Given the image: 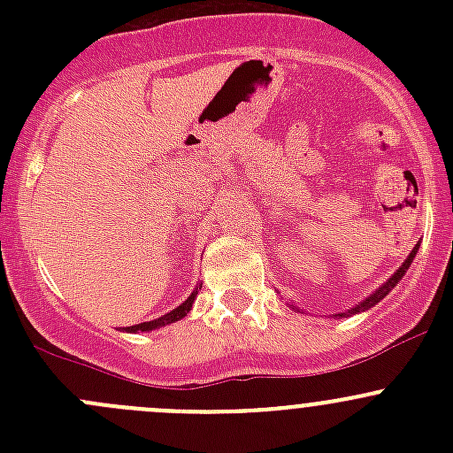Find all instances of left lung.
I'll use <instances>...</instances> for the list:
<instances>
[{
    "label": "left lung",
    "mask_w": 453,
    "mask_h": 453,
    "mask_svg": "<svg viewBox=\"0 0 453 453\" xmlns=\"http://www.w3.org/2000/svg\"><path fill=\"white\" fill-rule=\"evenodd\" d=\"M417 252H418V245H417V248L412 250V252L408 254V258L403 260V265H401V267L396 269V272L392 273V276L388 278V280L383 282L381 287H377V289H374L372 294L368 296V298H364L362 303H357V304H355L353 309H349V311L335 313V315H333V318H337V319H340V318H350V315H355V313H362V311H368V309H372L374 304H377V303H381V300L386 298V296L390 294V291L395 289L396 285H399V280H401V278H403V273L408 272V269H410V265H412V260H414V256H417ZM289 307H291V309H298V307H294V304H289ZM298 311H300V309H298Z\"/></svg>",
    "instance_id": "8db88e82"
}]
</instances>
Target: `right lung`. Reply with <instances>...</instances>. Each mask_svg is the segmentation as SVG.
Returning <instances> with one entry per match:
<instances>
[{"mask_svg": "<svg viewBox=\"0 0 453 453\" xmlns=\"http://www.w3.org/2000/svg\"><path fill=\"white\" fill-rule=\"evenodd\" d=\"M199 289H201V285H197L193 289V294L188 296V298L184 300V303L180 304V307L177 309H173V311H168V313H164L162 318H157V319H150V322H140V324H134V326H125V331L127 333H144V331H155V328H159V326H166V324H173V322H177V319H181V318H186V315L190 313V309H193V303H195V298H197V294H199Z\"/></svg>", "mask_w": 453, "mask_h": 453, "instance_id": "1", "label": "right lung"}]
</instances>
